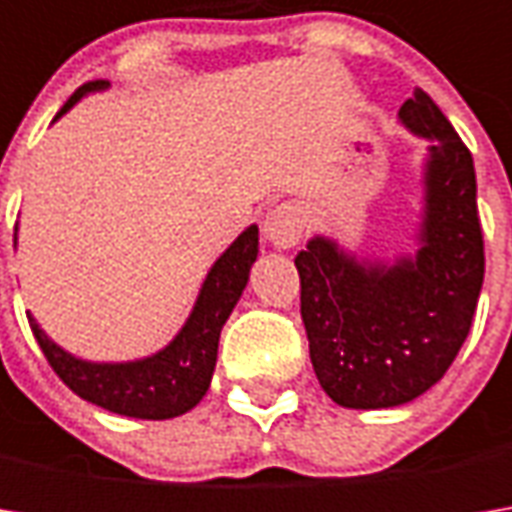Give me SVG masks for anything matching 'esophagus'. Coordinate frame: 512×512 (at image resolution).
<instances>
[{
	"label": "esophagus",
	"mask_w": 512,
	"mask_h": 512,
	"mask_svg": "<svg viewBox=\"0 0 512 512\" xmlns=\"http://www.w3.org/2000/svg\"><path fill=\"white\" fill-rule=\"evenodd\" d=\"M302 213L293 205H276L267 210L265 222H262V233L265 242L273 247H293L302 239Z\"/></svg>",
	"instance_id": "1"
}]
</instances>
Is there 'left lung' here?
Returning a JSON list of instances; mask_svg holds the SVG:
<instances>
[{
  "mask_svg": "<svg viewBox=\"0 0 512 512\" xmlns=\"http://www.w3.org/2000/svg\"><path fill=\"white\" fill-rule=\"evenodd\" d=\"M399 119L430 142L419 250L390 265L359 262L313 236L296 256L316 379L353 410L399 407L439 382L470 333L484 282L470 150L424 90L416 88Z\"/></svg>",
  "mask_w": 512,
  "mask_h": 512,
  "instance_id": "obj_1",
  "label": "left lung"
}]
</instances>
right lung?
Masks as SVG:
<instances>
[{"instance_id": "add662e5", "label": "right lung", "mask_w": 512, "mask_h": 512, "mask_svg": "<svg viewBox=\"0 0 512 512\" xmlns=\"http://www.w3.org/2000/svg\"><path fill=\"white\" fill-rule=\"evenodd\" d=\"M105 88H110V82L105 79L82 85L62 105L56 119L65 116L82 96ZM256 253H259V227L250 225L216 259V265L210 267L185 327L173 336L168 347H162L159 353L145 356V359L85 362L68 350H62L56 342H50L33 316H28L30 330L48 364L56 370V376L85 402L105 407L119 416H130V419L182 416L202 402V396L210 387L216 353H219V333L245 290Z\"/></svg>"}]
</instances>
